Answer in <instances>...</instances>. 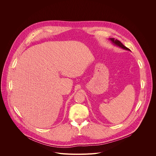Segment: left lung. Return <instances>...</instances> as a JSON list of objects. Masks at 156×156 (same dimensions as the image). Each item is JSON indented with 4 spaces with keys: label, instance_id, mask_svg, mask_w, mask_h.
Listing matches in <instances>:
<instances>
[{
    "label": "left lung",
    "instance_id": "8db88e82",
    "mask_svg": "<svg viewBox=\"0 0 156 156\" xmlns=\"http://www.w3.org/2000/svg\"><path fill=\"white\" fill-rule=\"evenodd\" d=\"M109 39L111 42H112V44H114V45H115L117 46H119V48H121L123 49H125V50H126V51H130L128 48L125 47L120 41H119L117 39H115V38H110Z\"/></svg>",
    "mask_w": 156,
    "mask_h": 156
}]
</instances>
